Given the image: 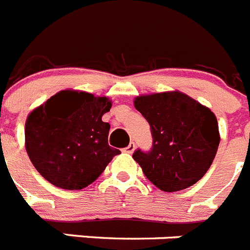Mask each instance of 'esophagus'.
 Segmentation results:
<instances>
[{"label":"esophagus","instance_id":"esophagus-1","mask_svg":"<svg viewBox=\"0 0 250 250\" xmlns=\"http://www.w3.org/2000/svg\"><path fill=\"white\" fill-rule=\"evenodd\" d=\"M134 151V143L131 142L129 145H128L127 147L125 148V152H127V153H132V152Z\"/></svg>","mask_w":250,"mask_h":250}]
</instances>
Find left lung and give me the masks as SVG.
I'll list each match as a JSON object with an SVG mask.
<instances>
[{"instance_id":"obj_1","label":"left lung","mask_w":250,"mask_h":250,"mask_svg":"<svg viewBox=\"0 0 250 250\" xmlns=\"http://www.w3.org/2000/svg\"><path fill=\"white\" fill-rule=\"evenodd\" d=\"M134 107L151 127L152 148L136 149L134 161L145 176L166 192L196 184L218 151V121L209 108L181 92L140 95Z\"/></svg>"}]
</instances>
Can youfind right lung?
Instances as JSON below:
<instances>
[{
    "label": "right lung",
    "instance_id": "obj_1",
    "mask_svg": "<svg viewBox=\"0 0 250 250\" xmlns=\"http://www.w3.org/2000/svg\"><path fill=\"white\" fill-rule=\"evenodd\" d=\"M112 102L90 93L62 90L26 119V152L50 184L82 190L102 175L121 151L108 145L109 123L102 117Z\"/></svg>",
    "mask_w": 250,
    "mask_h": 250
}]
</instances>
